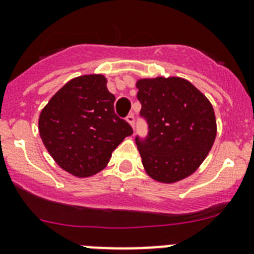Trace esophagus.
<instances>
[{"label": "esophagus", "instance_id": "34e87169", "mask_svg": "<svg viewBox=\"0 0 254 254\" xmlns=\"http://www.w3.org/2000/svg\"><path fill=\"white\" fill-rule=\"evenodd\" d=\"M127 122L129 123L132 127H135V116H134V114H129V115L127 116Z\"/></svg>", "mask_w": 254, "mask_h": 254}]
</instances>
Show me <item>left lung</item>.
<instances>
[{
    "mask_svg": "<svg viewBox=\"0 0 254 254\" xmlns=\"http://www.w3.org/2000/svg\"><path fill=\"white\" fill-rule=\"evenodd\" d=\"M147 135H135L141 163L152 178L180 181L206 158L216 136L211 104L193 84L178 77L136 83Z\"/></svg>",
    "mask_w": 254,
    "mask_h": 254,
    "instance_id": "left-lung-1",
    "label": "left lung"
}]
</instances>
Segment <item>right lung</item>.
Wrapping results in <instances>:
<instances>
[{"mask_svg": "<svg viewBox=\"0 0 254 254\" xmlns=\"http://www.w3.org/2000/svg\"><path fill=\"white\" fill-rule=\"evenodd\" d=\"M101 74L81 76L64 84L39 118V131L54 161L78 177L95 175L132 127L114 109Z\"/></svg>", "mask_w": 254, "mask_h": 254, "instance_id": "right-lung-1", "label": "right lung"}]
</instances>
